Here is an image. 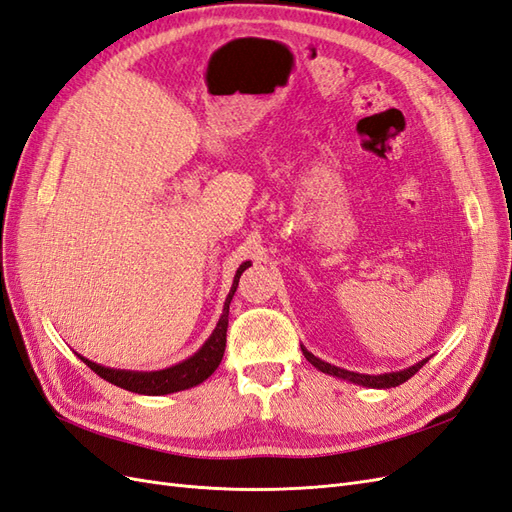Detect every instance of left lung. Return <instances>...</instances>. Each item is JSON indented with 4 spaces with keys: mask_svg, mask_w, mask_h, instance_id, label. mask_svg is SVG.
Masks as SVG:
<instances>
[{
    "mask_svg": "<svg viewBox=\"0 0 512 512\" xmlns=\"http://www.w3.org/2000/svg\"><path fill=\"white\" fill-rule=\"evenodd\" d=\"M303 348V346H300ZM303 355L305 359L313 365V368H318L320 372L324 374H331V376H337V378H344V381H350L355 385H363V387H374V389H389V387H398L402 383L409 381L411 376H415L419 370H422V365L428 361H419L415 365H411L409 370H402V372H391V374H378V376H370V374H357V372H348V370H342V368H335V365L326 363V361H320L318 357H313L311 352L307 348H303Z\"/></svg>",
    "mask_w": 512,
    "mask_h": 512,
    "instance_id": "8db88e82",
    "label": "left lung"
}]
</instances>
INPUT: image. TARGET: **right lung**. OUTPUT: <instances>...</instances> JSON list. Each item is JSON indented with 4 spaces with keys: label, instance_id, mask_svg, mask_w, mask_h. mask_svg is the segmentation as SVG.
<instances>
[{
    "label": "right lung",
    "instance_id": "obj_1",
    "mask_svg": "<svg viewBox=\"0 0 512 512\" xmlns=\"http://www.w3.org/2000/svg\"><path fill=\"white\" fill-rule=\"evenodd\" d=\"M251 266L248 261L238 268L235 272V279L231 285V292L225 300V309H222V316L216 324V329L212 337L207 339L205 346L196 352L194 357L186 359L179 365H173V368H166L160 372H125V370H112V368H103V365H97L93 361H88L80 357L90 370L99 374L103 381H108L116 387L134 391V393H144V396H164V393H175L190 389L194 385L203 383L205 378L212 376L216 368L222 361V355H225V346H227V326H229V305L231 298L238 290V281L242 277V272Z\"/></svg>",
    "mask_w": 512,
    "mask_h": 512
}]
</instances>
